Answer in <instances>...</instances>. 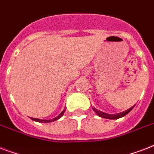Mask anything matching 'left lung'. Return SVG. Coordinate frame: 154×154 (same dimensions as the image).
Listing matches in <instances>:
<instances>
[{
  "label": "left lung",
  "instance_id": "obj_1",
  "mask_svg": "<svg viewBox=\"0 0 154 154\" xmlns=\"http://www.w3.org/2000/svg\"><path fill=\"white\" fill-rule=\"evenodd\" d=\"M134 105L133 106V107L129 108V109H127L126 111H124V112H119V113H117V114H108V113H105V112H101V111H100V110L97 109H95V108L94 107H92V108H93V109H94V112H96L99 117H103V118H107V119L113 120V119H118V118H121V117H124V116L127 115L132 109H134Z\"/></svg>",
  "mask_w": 154,
  "mask_h": 154
}]
</instances>
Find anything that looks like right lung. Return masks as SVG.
<instances>
[{"label": "right lung", "mask_w": 154, "mask_h": 154, "mask_svg": "<svg viewBox=\"0 0 154 154\" xmlns=\"http://www.w3.org/2000/svg\"><path fill=\"white\" fill-rule=\"evenodd\" d=\"M65 109L63 110L62 112H60V114L58 115L57 117H54V118H53V119H52V120H42V119H38V118H33V117H31V119H32V121H35V122H41V123H47V122H55V121H57V120H58V119H60V117H62L63 114H64V112H65Z\"/></svg>", "instance_id": "right-lung-1"}]
</instances>
